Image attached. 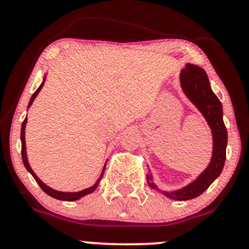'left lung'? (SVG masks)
I'll use <instances>...</instances> for the list:
<instances>
[{
    "label": "left lung",
    "mask_w": 249,
    "mask_h": 249,
    "mask_svg": "<svg viewBox=\"0 0 249 249\" xmlns=\"http://www.w3.org/2000/svg\"><path fill=\"white\" fill-rule=\"evenodd\" d=\"M180 83L185 95L204 115L213 134L212 159L206 170L187 186L173 192L161 191L167 198L181 201V200H190L199 196L220 176L226 160L227 130L222 119L221 102L211 89L210 81L205 70L198 65L186 64V68L180 72ZM147 182L151 188L157 190L151 174L147 176Z\"/></svg>",
    "instance_id": "8db88e82"
}]
</instances>
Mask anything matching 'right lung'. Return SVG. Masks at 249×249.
<instances>
[{
  "mask_svg": "<svg viewBox=\"0 0 249 249\" xmlns=\"http://www.w3.org/2000/svg\"><path fill=\"white\" fill-rule=\"evenodd\" d=\"M44 82H45V77H44V79H43L42 84L39 85V88L37 89V90L35 91V92H34V95L31 96L29 104H28V108H29V107H31V104H33L34 99L36 98L37 95H38V92H39V91H41V89H42V87H43V84H44ZM25 124H27V117H25V119L23 121V123H22V127H21L22 160H23V164H24L25 168H27V170H28V172H30V173H31V176H33V177H34V179L36 180V182H37V184L39 185V187H41L42 190L44 191V192L48 194V196H53V198L58 199V200H64V201H75V200L81 199L82 196H88V194L92 193L93 191H95L96 188L98 187V184H99V181H101V179H102V177H103V173H104L105 165H104V167H103V173L101 174V177H99V179L97 180V181L95 182V185H93V186H91V187H89V188H85V190H83V191H79V192H59V191H56V190H53V188H51V187H49V186H47V185H45L44 182L41 181V180H39L38 177H37L36 174H35V172H34V171L31 170V167H30L29 162H28L27 151H25Z\"/></svg>",
  "mask_w": 249,
  "mask_h": 249,
  "instance_id": "1",
  "label": "right lung"
}]
</instances>
